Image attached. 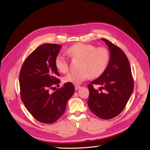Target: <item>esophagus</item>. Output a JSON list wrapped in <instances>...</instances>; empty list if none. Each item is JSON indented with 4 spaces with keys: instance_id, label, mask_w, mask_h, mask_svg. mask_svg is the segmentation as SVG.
<instances>
[{
    "instance_id": "34e87169",
    "label": "esophagus",
    "mask_w": 150,
    "mask_h": 150,
    "mask_svg": "<svg viewBox=\"0 0 150 150\" xmlns=\"http://www.w3.org/2000/svg\"><path fill=\"white\" fill-rule=\"evenodd\" d=\"M81 88V86L80 85H75V89L76 90H77L79 88Z\"/></svg>"
}]
</instances>
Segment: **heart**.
<instances>
[{"instance_id": "1", "label": "heart", "mask_w": 150, "mask_h": 150, "mask_svg": "<svg viewBox=\"0 0 150 150\" xmlns=\"http://www.w3.org/2000/svg\"><path fill=\"white\" fill-rule=\"evenodd\" d=\"M67 52L72 57L80 59L77 71H72L63 78L65 82L79 84L88 79L90 77L95 78L100 76L106 69L110 60L109 50L104 47L79 42L69 47ZM56 68L60 72L65 73L69 69L68 60L61 55L57 56L55 60Z\"/></svg>"}]
</instances>
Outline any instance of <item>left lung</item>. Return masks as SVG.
<instances>
[{
  "mask_svg": "<svg viewBox=\"0 0 150 150\" xmlns=\"http://www.w3.org/2000/svg\"><path fill=\"white\" fill-rule=\"evenodd\" d=\"M108 46L110 60L104 72L88 85V105L99 118L109 120L117 117L125 109L134 89L130 64L125 52L109 40L101 38ZM99 84L100 91L93 85Z\"/></svg>",
  "mask_w": 150,
  "mask_h": 150,
  "instance_id": "1",
  "label": "left lung"
}]
</instances>
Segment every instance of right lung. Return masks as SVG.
<instances>
[{
    "instance_id": "1",
    "label": "right lung",
    "mask_w": 150,
    "mask_h": 150,
    "mask_svg": "<svg viewBox=\"0 0 150 150\" xmlns=\"http://www.w3.org/2000/svg\"><path fill=\"white\" fill-rule=\"evenodd\" d=\"M62 46L46 43L38 47L25 60L19 74L20 94L27 110L38 122L51 124L65 111L75 88L67 82L52 93L49 91L60 81L55 60Z\"/></svg>"
}]
</instances>
